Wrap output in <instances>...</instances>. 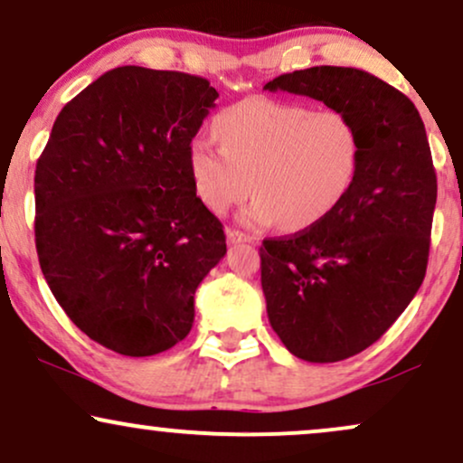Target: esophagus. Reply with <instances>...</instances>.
Masks as SVG:
<instances>
[{"mask_svg":"<svg viewBox=\"0 0 463 463\" xmlns=\"http://www.w3.org/2000/svg\"><path fill=\"white\" fill-rule=\"evenodd\" d=\"M226 239H228V243H232V245H237V243H251V237L250 235H245V232H241V231H235V228H228Z\"/></svg>","mask_w":463,"mask_h":463,"instance_id":"34e87169","label":"esophagus"}]
</instances>
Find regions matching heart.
Returning a JSON list of instances; mask_svg holds the SVG:
<instances>
[{
  "label": "heart",
  "instance_id": "1",
  "mask_svg": "<svg viewBox=\"0 0 463 463\" xmlns=\"http://www.w3.org/2000/svg\"><path fill=\"white\" fill-rule=\"evenodd\" d=\"M212 140L190 145V175L203 207L226 215L251 192L243 224L306 231L353 190L361 168L359 128L342 110L250 98L215 119Z\"/></svg>",
  "mask_w": 463,
  "mask_h": 463
}]
</instances>
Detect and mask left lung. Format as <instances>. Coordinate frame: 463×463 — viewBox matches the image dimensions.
<instances>
[{
    "label": "left lung",
    "mask_w": 463,
    "mask_h": 463,
    "mask_svg": "<svg viewBox=\"0 0 463 463\" xmlns=\"http://www.w3.org/2000/svg\"><path fill=\"white\" fill-rule=\"evenodd\" d=\"M265 90L314 98L359 128L361 168L342 204L260 245L267 316L284 346L309 363L344 361L383 337L423 284L438 192L423 119L356 68L297 70Z\"/></svg>",
    "instance_id": "left-lung-1"
}]
</instances>
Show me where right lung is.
<instances>
[{"mask_svg": "<svg viewBox=\"0 0 463 463\" xmlns=\"http://www.w3.org/2000/svg\"><path fill=\"white\" fill-rule=\"evenodd\" d=\"M215 98L201 76L109 70L61 109L36 164L46 284L87 337L119 354L188 335L198 284L226 254L188 162Z\"/></svg>", "mask_w": 463, "mask_h": 463, "instance_id": "right-lung-1", "label": "right lung"}]
</instances>
